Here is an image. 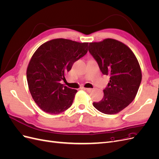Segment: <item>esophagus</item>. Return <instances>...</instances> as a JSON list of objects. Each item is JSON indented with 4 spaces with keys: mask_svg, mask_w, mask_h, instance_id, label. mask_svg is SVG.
<instances>
[{
    "mask_svg": "<svg viewBox=\"0 0 159 159\" xmlns=\"http://www.w3.org/2000/svg\"><path fill=\"white\" fill-rule=\"evenodd\" d=\"M83 89L87 91V92H91V91H92V89H91V88H84Z\"/></svg>",
    "mask_w": 159,
    "mask_h": 159,
    "instance_id": "obj_1",
    "label": "esophagus"
}]
</instances>
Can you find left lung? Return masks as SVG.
I'll return each mask as SVG.
<instances>
[{"label":"left lung","instance_id":"8db88e82","mask_svg":"<svg viewBox=\"0 0 159 159\" xmlns=\"http://www.w3.org/2000/svg\"><path fill=\"white\" fill-rule=\"evenodd\" d=\"M88 50L103 74L110 76L103 99L93 105L105 114L118 113L133 102L140 86L142 73L137 57L127 45L112 38L90 42Z\"/></svg>","mask_w":159,"mask_h":159}]
</instances>
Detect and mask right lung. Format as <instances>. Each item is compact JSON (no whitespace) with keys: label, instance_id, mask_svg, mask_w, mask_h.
<instances>
[{"label":"right lung","instance_id":"right-lung-1","mask_svg":"<svg viewBox=\"0 0 159 159\" xmlns=\"http://www.w3.org/2000/svg\"><path fill=\"white\" fill-rule=\"evenodd\" d=\"M88 42L80 43L64 38L51 40L34 53L28 64L26 78L32 97L42 111L58 114L71 107L76 89L61 80L74 63L88 52Z\"/></svg>","mask_w":159,"mask_h":159}]
</instances>
